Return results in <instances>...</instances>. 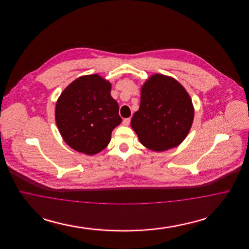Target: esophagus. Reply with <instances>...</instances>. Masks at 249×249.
Wrapping results in <instances>:
<instances>
[{
  "mask_svg": "<svg viewBox=\"0 0 249 249\" xmlns=\"http://www.w3.org/2000/svg\"><path fill=\"white\" fill-rule=\"evenodd\" d=\"M130 118H129V119H125L123 121H122V123H123V125L124 126H128L129 124H130Z\"/></svg>",
  "mask_w": 249,
  "mask_h": 249,
  "instance_id": "1",
  "label": "esophagus"
}]
</instances>
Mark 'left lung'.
I'll return each mask as SVG.
<instances>
[{
  "mask_svg": "<svg viewBox=\"0 0 249 249\" xmlns=\"http://www.w3.org/2000/svg\"><path fill=\"white\" fill-rule=\"evenodd\" d=\"M194 108L190 95L173 77L156 73L141 89V104L130 125L140 142L153 151L179 145L190 131Z\"/></svg>",
  "mask_w": 249,
  "mask_h": 249,
  "instance_id": "left-lung-1",
  "label": "left lung"
}]
</instances>
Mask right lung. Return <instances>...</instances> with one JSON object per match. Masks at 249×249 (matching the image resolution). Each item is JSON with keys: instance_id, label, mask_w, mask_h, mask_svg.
I'll return each instance as SVG.
<instances>
[{"instance_id": "1", "label": "right lung", "mask_w": 249, "mask_h": 249, "mask_svg": "<svg viewBox=\"0 0 249 249\" xmlns=\"http://www.w3.org/2000/svg\"><path fill=\"white\" fill-rule=\"evenodd\" d=\"M110 91V82L95 73L75 79L59 96L56 123L72 149L94 155L108 145L112 130L122 120Z\"/></svg>"}]
</instances>
